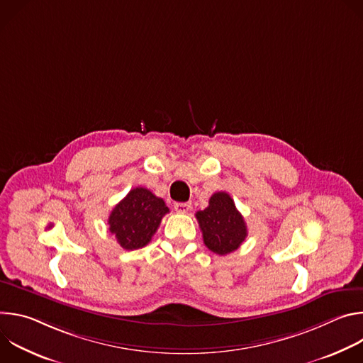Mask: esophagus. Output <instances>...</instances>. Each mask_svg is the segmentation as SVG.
<instances>
[{
  "label": "esophagus",
  "mask_w": 363,
  "mask_h": 363,
  "mask_svg": "<svg viewBox=\"0 0 363 363\" xmlns=\"http://www.w3.org/2000/svg\"><path fill=\"white\" fill-rule=\"evenodd\" d=\"M174 208L177 213H181V214H185L191 210V202H177L174 205Z\"/></svg>",
  "instance_id": "obj_1"
}]
</instances>
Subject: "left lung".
Here are the masks:
<instances>
[{
  "mask_svg": "<svg viewBox=\"0 0 363 363\" xmlns=\"http://www.w3.org/2000/svg\"><path fill=\"white\" fill-rule=\"evenodd\" d=\"M203 244L213 252L225 255L235 251L247 237V225L227 192H216L205 210L195 214Z\"/></svg>",
  "mask_w": 363,
  "mask_h": 363,
  "instance_id": "1",
  "label": "left lung"
}]
</instances>
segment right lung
<instances>
[{
  "instance_id": "right-lung-1",
  "label": "right lung",
  "mask_w": 363,
  "mask_h": 363,
  "mask_svg": "<svg viewBox=\"0 0 363 363\" xmlns=\"http://www.w3.org/2000/svg\"><path fill=\"white\" fill-rule=\"evenodd\" d=\"M168 213L169 208L162 198L138 186L130 189L112 210L108 220L109 231L115 234L122 248L138 250L152 240Z\"/></svg>"
}]
</instances>
